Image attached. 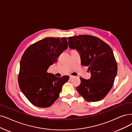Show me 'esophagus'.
<instances>
[{
  "mask_svg": "<svg viewBox=\"0 0 132 132\" xmlns=\"http://www.w3.org/2000/svg\"><path fill=\"white\" fill-rule=\"evenodd\" d=\"M74 77H75V76H72V75H70V79H72V78H73Z\"/></svg>",
  "mask_w": 132,
  "mask_h": 132,
  "instance_id": "1",
  "label": "esophagus"
}]
</instances>
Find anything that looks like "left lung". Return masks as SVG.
I'll return each instance as SVG.
<instances>
[{"label": "left lung", "mask_w": 132, "mask_h": 132, "mask_svg": "<svg viewBox=\"0 0 132 132\" xmlns=\"http://www.w3.org/2000/svg\"><path fill=\"white\" fill-rule=\"evenodd\" d=\"M68 39L69 48L80 53L82 65L88 67L91 73L89 80L80 77L77 91L88 101H100L112 89L117 75V63L112 48L93 36L79 35Z\"/></svg>", "instance_id": "8db88e82"}]
</instances>
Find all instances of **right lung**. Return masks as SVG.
<instances>
[{"mask_svg": "<svg viewBox=\"0 0 132 132\" xmlns=\"http://www.w3.org/2000/svg\"><path fill=\"white\" fill-rule=\"evenodd\" d=\"M67 38L46 37L26 49L20 62L18 83L29 101L40 108L50 107L59 97L68 76L58 77L48 73L63 51L67 49Z\"/></svg>", "mask_w": 132, "mask_h": 132, "instance_id": "obj_1", "label": "right lung"}]
</instances>
